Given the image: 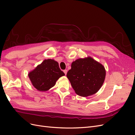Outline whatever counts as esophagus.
<instances>
[{
    "label": "esophagus",
    "mask_w": 135,
    "mask_h": 135,
    "mask_svg": "<svg viewBox=\"0 0 135 135\" xmlns=\"http://www.w3.org/2000/svg\"><path fill=\"white\" fill-rule=\"evenodd\" d=\"M67 72H68L67 70H64V73H65V75H66V74H67Z\"/></svg>",
    "instance_id": "34e87169"
}]
</instances>
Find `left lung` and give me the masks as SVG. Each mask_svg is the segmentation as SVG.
Returning a JSON list of instances; mask_svg holds the SVG:
<instances>
[{"label":"left lung","instance_id":"left-lung-1","mask_svg":"<svg viewBox=\"0 0 135 135\" xmlns=\"http://www.w3.org/2000/svg\"><path fill=\"white\" fill-rule=\"evenodd\" d=\"M71 67L66 76L79 96L87 97L95 94L103 84L105 68L91 57L78 59L72 62Z\"/></svg>","mask_w":135,"mask_h":135}]
</instances>
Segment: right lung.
I'll return each mask as SVG.
<instances>
[{
  "instance_id": "right-lung-1",
  "label": "right lung",
  "mask_w": 135,
  "mask_h": 135,
  "mask_svg": "<svg viewBox=\"0 0 135 135\" xmlns=\"http://www.w3.org/2000/svg\"><path fill=\"white\" fill-rule=\"evenodd\" d=\"M64 73L60 70L57 62L54 60H45L28 74L33 86L39 91H46L54 87Z\"/></svg>"
}]
</instances>
